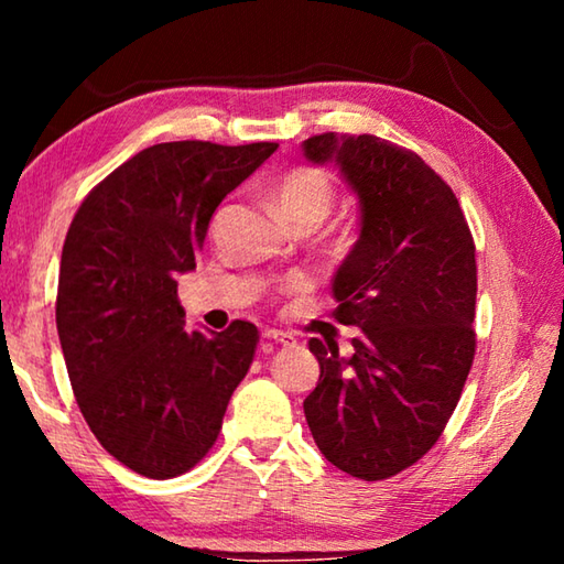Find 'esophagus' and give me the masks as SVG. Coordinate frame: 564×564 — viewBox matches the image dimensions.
I'll return each instance as SVG.
<instances>
[{
  "label": "esophagus",
  "mask_w": 564,
  "mask_h": 564,
  "mask_svg": "<svg viewBox=\"0 0 564 564\" xmlns=\"http://www.w3.org/2000/svg\"><path fill=\"white\" fill-rule=\"evenodd\" d=\"M263 340L265 343H275V346H293L295 338L291 333H283V330H265L263 333Z\"/></svg>",
  "instance_id": "1"
}]
</instances>
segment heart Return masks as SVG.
Instances as JSON below:
<instances>
[{
    "label": "heart",
    "mask_w": 564,
    "mask_h": 564,
    "mask_svg": "<svg viewBox=\"0 0 564 564\" xmlns=\"http://www.w3.org/2000/svg\"><path fill=\"white\" fill-rule=\"evenodd\" d=\"M273 212L291 228L318 226L330 214L336 188L326 171L316 166H293L273 181L269 191Z\"/></svg>",
    "instance_id": "obj_1"
}]
</instances>
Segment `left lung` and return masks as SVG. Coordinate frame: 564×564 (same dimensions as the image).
<instances>
[{
	"mask_svg": "<svg viewBox=\"0 0 564 564\" xmlns=\"http://www.w3.org/2000/svg\"><path fill=\"white\" fill-rule=\"evenodd\" d=\"M358 196L360 234L333 275L352 356L311 338L321 378L303 413L326 460L360 480L417 463L445 431L475 356V243L453 188L413 151L360 133L303 141Z\"/></svg>",
	"mask_w": 564,
	"mask_h": 564,
	"instance_id": "1",
	"label": "left lung"
}]
</instances>
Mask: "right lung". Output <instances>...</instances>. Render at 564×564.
I'll return each instance as SVG.
<instances>
[{
	"label": "right lung",
	"mask_w": 564,
	"mask_h": 564,
	"mask_svg": "<svg viewBox=\"0 0 564 564\" xmlns=\"http://www.w3.org/2000/svg\"><path fill=\"white\" fill-rule=\"evenodd\" d=\"M279 144H156L113 169L76 212L56 330L76 403L104 451L169 480L212 451L259 330H186L178 273L196 269L218 204Z\"/></svg>",
	"instance_id": "right-lung-1"
}]
</instances>
